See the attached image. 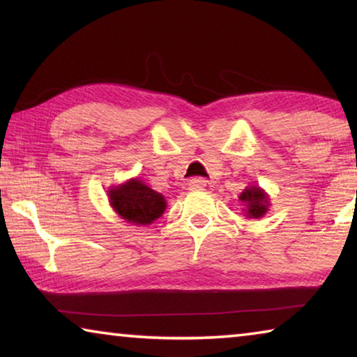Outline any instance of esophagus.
Returning a JSON list of instances; mask_svg holds the SVG:
<instances>
[{
    "mask_svg": "<svg viewBox=\"0 0 357 357\" xmlns=\"http://www.w3.org/2000/svg\"><path fill=\"white\" fill-rule=\"evenodd\" d=\"M189 185H190V189H193V190L203 189V187L206 185V179H203V178H193V179L189 181Z\"/></svg>",
    "mask_w": 357,
    "mask_h": 357,
    "instance_id": "esophagus-1",
    "label": "esophagus"
}]
</instances>
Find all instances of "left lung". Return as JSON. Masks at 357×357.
Masks as SVG:
<instances>
[{
	"instance_id": "8db88e82",
	"label": "left lung",
	"mask_w": 357,
	"mask_h": 357,
	"mask_svg": "<svg viewBox=\"0 0 357 357\" xmlns=\"http://www.w3.org/2000/svg\"><path fill=\"white\" fill-rule=\"evenodd\" d=\"M239 200L245 203V213L249 217H253V219H258V217H261L268 211V195L257 185L247 187L241 193Z\"/></svg>"
}]
</instances>
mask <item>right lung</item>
Instances as JSON below:
<instances>
[{"mask_svg":"<svg viewBox=\"0 0 357 357\" xmlns=\"http://www.w3.org/2000/svg\"><path fill=\"white\" fill-rule=\"evenodd\" d=\"M110 203L114 211L130 223L148 225L164 214L165 200L160 193L149 189L142 181L134 179L110 190Z\"/></svg>","mask_w":357,"mask_h":357,"instance_id":"obj_1","label":"right lung"}]
</instances>
